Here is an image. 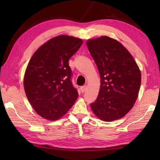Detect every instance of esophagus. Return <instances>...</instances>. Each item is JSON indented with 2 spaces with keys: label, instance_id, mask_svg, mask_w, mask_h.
I'll return each mask as SVG.
<instances>
[{
  "label": "esophagus",
  "instance_id": "esophagus-1",
  "mask_svg": "<svg viewBox=\"0 0 160 160\" xmlns=\"http://www.w3.org/2000/svg\"><path fill=\"white\" fill-rule=\"evenodd\" d=\"M86 90H87V86H86V85L81 87L80 90H81V92H82V93H84V92H85L86 91Z\"/></svg>",
  "mask_w": 160,
  "mask_h": 160
}]
</instances>
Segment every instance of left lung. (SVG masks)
Returning <instances> with one entry per match:
<instances>
[{
    "label": "left lung",
    "mask_w": 160,
    "mask_h": 160,
    "mask_svg": "<svg viewBox=\"0 0 160 160\" xmlns=\"http://www.w3.org/2000/svg\"><path fill=\"white\" fill-rule=\"evenodd\" d=\"M86 44L101 78L98 97L91 109L102 121L118 120L136 102L141 72L132 56L117 40L102 36L88 39Z\"/></svg>",
    "instance_id": "1"
}]
</instances>
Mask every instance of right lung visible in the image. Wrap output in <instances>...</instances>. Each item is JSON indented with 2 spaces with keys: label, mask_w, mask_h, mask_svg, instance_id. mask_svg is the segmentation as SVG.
Wrapping results in <instances>:
<instances>
[{
  "label": "right lung",
  "mask_w": 160,
  "mask_h": 160,
  "mask_svg": "<svg viewBox=\"0 0 160 160\" xmlns=\"http://www.w3.org/2000/svg\"><path fill=\"white\" fill-rule=\"evenodd\" d=\"M82 43L80 38L58 35L32 55L24 75V88L32 108L42 118L58 120L77 100L68 61Z\"/></svg>",
  "instance_id": "add662e5"
}]
</instances>
